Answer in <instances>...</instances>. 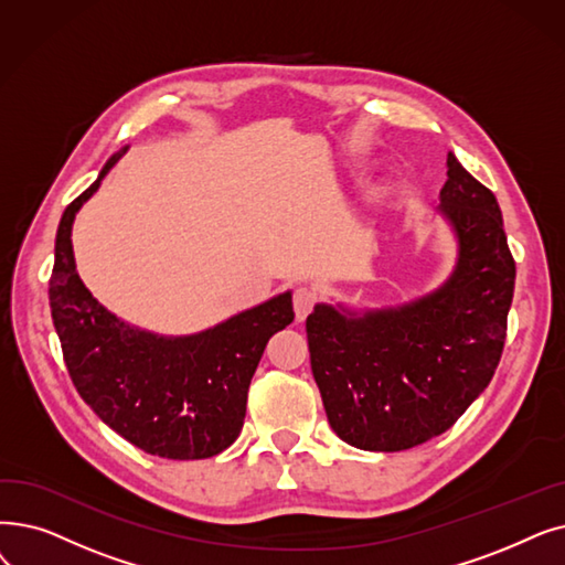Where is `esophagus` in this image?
Wrapping results in <instances>:
<instances>
[{"label":"esophagus","mask_w":565,"mask_h":565,"mask_svg":"<svg viewBox=\"0 0 565 565\" xmlns=\"http://www.w3.org/2000/svg\"><path fill=\"white\" fill-rule=\"evenodd\" d=\"M316 302H318L316 290H311L307 286H298L296 288V292H292V307H296L298 321H305V318L309 316V311L316 307Z\"/></svg>","instance_id":"obj_1"}]
</instances>
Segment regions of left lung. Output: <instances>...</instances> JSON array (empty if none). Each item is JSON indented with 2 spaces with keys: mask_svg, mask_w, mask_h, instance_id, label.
<instances>
[{
  "mask_svg": "<svg viewBox=\"0 0 565 565\" xmlns=\"http://www.w3.org/2000/svg\"><path fill=\"white\" fill-rule=\"evenodd\" d=\"M440 212L459 242L452 277L397 309L307 316L311 372L330 427L349 446L399 452L448 431L492 381L508 332L514 258L497 195L455 154Z\"/></svg>",
  "mask_w": 565,
  "mask_h": 565,
  "instance_id": "left-lung-1",
  "label": "left lung"
}]
</instances>
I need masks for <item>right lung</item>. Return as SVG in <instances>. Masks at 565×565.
Wrapping results in <instances>:
<instances>
[{"label":"right lung","instance_id":"add662e5","mask_svg":"<svg viewBox=\"0 0 565 565\" xmlns=\"http://www.w3.org/2000/svg\"><path fill=\"white\" fill-rule=\"evenodd\" d=\"M121 152L64 210L57 228L47 296L62 355L85 404L136 448L166 459L214 457L242 431L267 339L296 318L290 292L175 339L131 328L104 309L76 273L71 226Z\"/></svg>","mask_w":565,"mask_h":565}]
</instances>
